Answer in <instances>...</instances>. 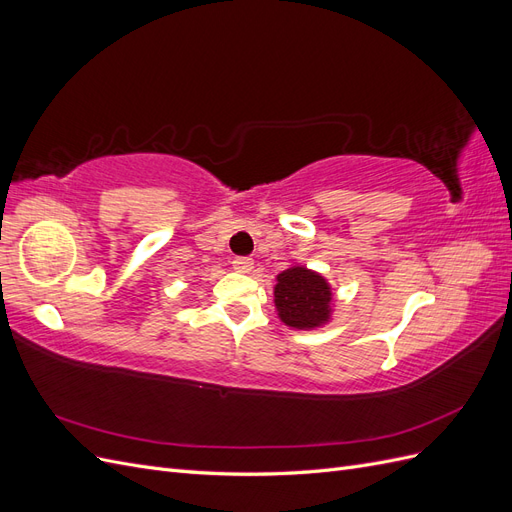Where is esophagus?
I'll return each instance as SVG.
<instances>
[{
	"label": "esophagus",
	"mask_w": 512,
	"mask_h": 512,
	"mask_svg": "<svg viewBox=\"0 0 512 512\" xmlns=\"http://www.w3.org/2000/svg\"><path fill=\"white\" fill-rule=\"evenodd\" d=\"M254 267V260L247 258V256H237L235 260H232V269L239 271V273H250Z\"/></svg>",
	"instance_id": "obj_1"
}]
</instances>
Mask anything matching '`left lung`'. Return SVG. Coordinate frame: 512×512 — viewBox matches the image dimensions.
Instances as JSON below:
<instances>
[{
  "mask_svg": "<svg viewBox=\"0 0 512 512\" xmlns=\"http://www.w3.org/2000/svg\"><path fill=\"white\" fill-rule=\"evenodd\" d=\"M277 316L297 331H314L331 322L333 290L324 277L303 265H292L275 277Z\"/></svg>",
  "mask_w": 512,
  "mask_h": 512,
  "instance_id": "8db88e82",
  "label": "left lung"
}]
</instances>
